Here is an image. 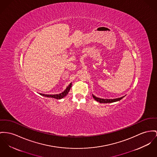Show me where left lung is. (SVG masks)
Here are the masks:
<instances>
[{
	"label": "left lung",
	"mask_w": 157,
	"mask_h": 157,
	"mask_svg": "<svg viewBox=\"0 0 157 157\" xmlns=\"http://www.w3.org/2000/svg\"><path fill=\"white\" fill-rule=\"evenodd\" d=\"M93 98H94V99L100 102V103H112V102H114L116 101H120L121 99H123L125 96L121 97V98H116V99H101V98H97L94 95H93Z\"/></svg>",
	"instance_id": "left-lung-1"
}]
</instances>
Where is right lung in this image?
<instances>
[{"label": "right lung", "instance_id": "obj_1", "mask_svg": "<svg viewBox=\"0 0 157 157\" xmlns=\"http://www.w3.org/2000/svg\"><path fill=\"white\" fill-rule=\"evenodd\" d=\"M71 83L70 84L68 85V86L67 87V89L62 92L61 94H40L42 95V96H46V97H49V98H55L56 99H62L63 97H65L67 94H68V93L69 92L70 90V88L71 87Z\"/></svg>", "mask_w": 157, "mask_h": 157}]
</instances>
